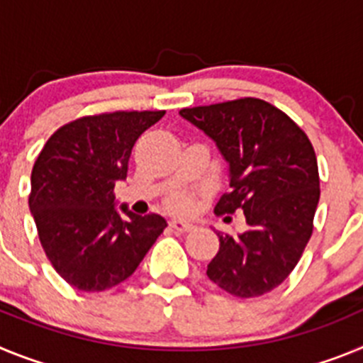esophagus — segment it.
Masks as SVG:
<instances>
[{
	"label": "esophagus",
	"instance_id": "1",
	"mask_svg": "<svg viewBox=\"0 0 363 363\" xmlns=\"http://www.w3.org/2000/svg\"><path fill=\"white\" fill-rule=\"evenodd\" d=\"M171 227L174 230H178V233H189V230L194 229V225H192V223H189V221H185V220H172Z\"/></svg>",
	"mask_w": 363,
	"mask_h": 363
}]
</instances>
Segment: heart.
Returning <instances> with one entry per match:
<instances>
[{
  "label": "heart",
  "instance_id": "1",
  "mask_svg": "<svg viewBox=\"0 0 363 363\" xmlns=\"http://www.w3.org/2000/svg\"><path fill=\"white\" fill-rule=\"evenodd\" d=\"M169 207L176 213H191L192 207H194V198H192L191 192L179 191L174 192L171 198H169Z\"/></svg>",
  "mask_w": 363,
  "mask_h": 363
}]
</instances>
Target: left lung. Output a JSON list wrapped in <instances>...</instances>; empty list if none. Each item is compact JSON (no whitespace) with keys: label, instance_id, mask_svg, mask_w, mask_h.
<instances>
[{"label":"left lung","instance_id":"1","mask_svg":"<svg viewBox=\"0 0 363 363\" xmlns=\"http://www.w3.org/2000/svg\"><path fill=\"white\" fill-rule=\"evenodd\" d=\"M182 118L216 143L229 185L216 214L242 209L245 233H218L220 251L207 277L225 293L255 298L289 277L313 234L320 200L316 154L285 112L258 98L182 108ZM229 218V216H227Z\"/></svg>","mask_w":363,"mask_h":363}]
</instances>
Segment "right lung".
<instances>
[{
  "instance_id": "right-lung-1",
  "label": "right lung",
  "mask_w": 363,
  "mask_h": 363,
  "mask_svg": "<svg viewBox=\"0 0 363 363\" xmlns=\"http://www.w3.org/2000/svg\"><path fill=\"white\" fill-rule=\"evenodd\" d=\"M165 111H118L83 116L47 140L32 167L28 207L41 247L67 284L99 293L138 269L167 221L121 205L114 185L127 178L136 140Z\"/></svg>"
}]
</instances>
